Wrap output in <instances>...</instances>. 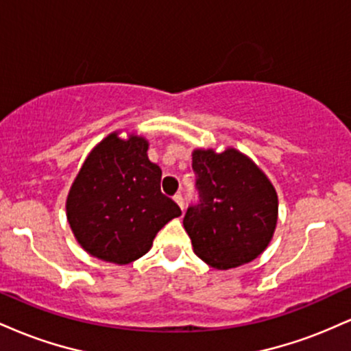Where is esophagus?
<instances>
[{"label": "esophagus", "instance_id": "obj_1", "mask_svg": "<svg viewBox=\"0 0 351 351\" xmlns=\"http://www.w3.org/2000/svg\"><path fill=\"white\" fill-rule=\"evenodd\" d=\"M173 199H175V203H176V204H178V206H180L181 209H183V208H184V201H183V196H181V195H180V193H176V195H175V196H173Z\"/></svg>", "mask_w": 351, "mask_h": 351}]
</instances>
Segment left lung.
I'll list each match as a JSON object with an SVG mask.
<instances>
[{"mask_svg":"<svg viewBox=\"0 0 351 351\" xmlns=\"http://www.w3.org/2000/svg\"><path fill=\"white\" fill-rule=\"evenodd\" d=\"M199 203L189 206L183 226L193 251L217 271L259 257L272 241L279 199L271 180L236 148H196L191 153Z\"/></svg>","mask_w":351,"mask_h":351,"instance_id":"left-lung-1","label":"left lung"}]
</instances>
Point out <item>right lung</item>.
<instances>
[{"label":"right lung","instance_id":"1","mask_svg":"<svg viewBox=\"0 0 351 351\" xmlns=\"http://www.w3.org/2000/svg\"><path fill=\"white\" fill-rule=\"evenodd\" d=\"M147 152L145 136L112 132L92 148L69 189L72 234L100 261L134 263L150 251L165 224L181 216L178 204L160 191L162 170Z\"/></svg>","mask_w":351,"mask_h":351}]
</instances>
